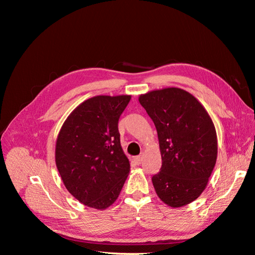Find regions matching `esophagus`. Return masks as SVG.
Instances as JSON below:
<instances>
[{"instance_id": "esophagus-1", "label": "esophagus", "mask_w": 255, "mask_h": 255, "mask_svg": "<svg viewBox=\"0 0 255 255\" xmlns=\"http://www.w3.org/2000/svg\"><path fill=\"white\" fill-rule=\"evenodd\" d=\"M134 160V162H136V164H141L142 163V160H143V155L142 154H140V155H138V156H136V158L133 159Z\"/></svg>"}]
</instances>
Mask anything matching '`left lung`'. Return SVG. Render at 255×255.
Listing matches in <instances>:
<instances>
[{"label":"left lung","instance_id":"1","mask_svg":"<svg viewBox=\"0 0 255 255\" xmlns=\"http://www.w3.org/2000/svg\"><path fill=\"white\" fill-rule=\"evenodd\" d=\"M154 123L162 166L152 183L159 198L173 208L200 196L217 160L215 125L196 97L185 90L165 88L139 96Z\"/></svg>","mask_w":255,"mask_h":255}]
</instances>
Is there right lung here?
<instances>
[{
  "label": "right lung",
  "mask_w": 255,
  "mask_h": 255,
  "mask_svg": "<svg viewBox=\"0 0 255 255\" xmlns=\"http://www.w3.org/2000/svg\"><path fill=\"white\" fill-rule=\"evenodd\" d=\"M130 95H99L75 107L56 141V165L64 186L80 203L99 210L115 203L130 171L118 119Z\"/></svg>",
  "instance_id": "obj_1"
}]
</instances>
